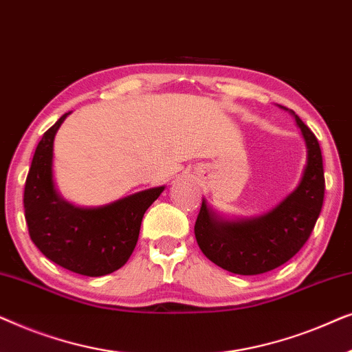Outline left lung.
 <instances>
[{
	"label": "left lung",
	"mask_w": 352,
	"mask_h": 352,
	"mask_svg": "<svg viewBox=\"0 0 352 352\" xmlns=\"http://www.w3.org/2000/svg\"><path fill=\"white\" fill-rule=\"evenodd\" d=\"M290 113L307 148L300 184L292 194L267 213L235 219L223 218L201 200L194 229L197 243L210 261L229 272L256 276L282 266L306 243L320 214L325 190L320 146L301 118Z\"/></svg>",
	"instance_id": "left-lung-1"
}]
</instances>
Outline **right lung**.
Instances as JSON below:
<instances>
[{"label":"right lung","mask_w":352,"mask_h":352,"mask_svg":"<svg viewBox=\"0 0 352 352\" xmlns=\"http://www.w3.org/2000/svg\"><path fill=\"white\" fill-rule=\"evenodd\" d=\"M69 115H62L38 142L23 192L25 219L32 242L47 259L81 276L100 277L131 256L144 213L165 186L93 208L67 201L56 189L52 158L56 133Z\"/></svg>","instance_id":"add662e5"}]
</instances>
